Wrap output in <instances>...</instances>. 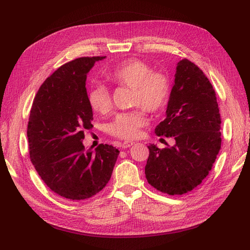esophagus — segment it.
Segmentation results:
<instances>
[{
	"label": "esophagus",
	"instance_id": "34e87169",
	"mask_svg": "<svg viewBox=\"0 0 250 250\" xmlns=\"http://www.w3.org/2000/svg\"><path fill=\"white\" fill-rule=\"evenodd\" d=\"M133 145V142H128V141H125L123 142L122 144H121V147H122L123 149H126V148H129L130 146Z\"/></svg>",
	"mask_w": 250,
	"mask_h": 250
}]
</instances>
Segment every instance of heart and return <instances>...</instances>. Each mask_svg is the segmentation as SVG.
<instances>
[{
  "label": "heart",
  "mask_w": 250,
  "mask_h": 250,
  "mask_svg": "<svg viewBox=\"0 0 250 250\" xmlns=\"http://www.w3.org/2000/svg\"><path fill=\"white\" fill-rule=\"evenodd\" d=\"M104 77L117 86L132 89L131 105L135 109L118 113L108 126L110 135L122 140L137 139L143 127L148 124L146 111L157 112L168 104L171 95V82L167 74L152 71L141 59L130 58L112 66ZM87 100L90 108L100 115H107L112 101L107 87L95 85L89 89Z\"/></svg>",
  "instance_id": "1"
}]
</instances>
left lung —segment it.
Listing matches in <instances>:
<instances>
[{"instance_id": "obj_1", "label": "left lung", "mask_w": 250, "mask_h": 250, "mask_svg": "<svg viewBox=\"0 0 250 250\" xmlns=\"http://www.w3.org/2000/svg\"><path fill=\"white\" fill-rule=\"evenodd\" d=\"M167 117L155 128L174 138L173 147L148 146L145 167L149 185L169 195L191 192L208 175L221 148V118L215 89L199 67L180 60L171 90Z\"/></svg>"}]
</instances>
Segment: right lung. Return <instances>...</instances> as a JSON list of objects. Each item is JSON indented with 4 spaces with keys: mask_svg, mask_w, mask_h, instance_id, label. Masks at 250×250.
Segmentation results:
<instances>
[{
    "mask_svg": "<svg viewBox=\"0 0 250 250\" xmlns=\"http://www.w3.org/2000/svg\"><path fill=\"white\" fill-rule=\"evenodd\" d=\"M105 56L80 57L58 67L37 92L27 128L29 155L51 191L69 200H85L109 181L120 151L100 144L94 153L82 144L93 128L86 74Z\"/></svg>",
    "mask_w": 250,
    "mask_h": 250,
    "instance_id": "obj_1",
    "label": "right lung"
}]
</instances>
